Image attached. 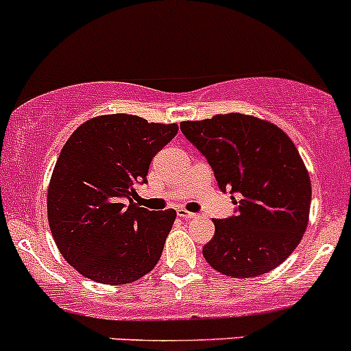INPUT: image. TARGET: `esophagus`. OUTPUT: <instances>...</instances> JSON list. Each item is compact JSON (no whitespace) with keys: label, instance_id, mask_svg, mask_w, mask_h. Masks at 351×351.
I'll return each instance as SVG.
<instances>
[{"label":"esophagus","instance_id":"obj_1","mask_svg":"<svg viewBox=\"0 0 351 351\" xmlns=\"http://www.w3.org/2000/svg\"><path fill=\"white\" fill-rule=\"evenodd\" d=\"M176 214H178V217L186 219V221H189V219H195V217H198L197 214H193V212L185 210V208H178V210H176Z\"/></svg>","mask_w":351,"mask_h":351}]
</instances>
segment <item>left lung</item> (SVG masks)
<instances>
[{"instance_id": "left-lung-1", "label": "left lung", "mask_w": 351, "mask_h": 351, "mask_svg": "<svg viewBox=\"0 0 351 351\" xmlns=\"http://www.w3.org/2000/svg\"><path fill=\"white\" fill-rule=\"evenodd\" d=\"M207 158L221 190L238 195V212L214 219V238L202 253L219 274L251 278L290 256L307 229L311 178L289 136L268 120L226 113L180 123Z\"/></svg>"}]
</instances>
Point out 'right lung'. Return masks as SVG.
I'll return each mask as SVG.
<instances>
[{"label":"right lung","mask_w":351,"mask_h":351,"mask_svg":"<svg viewBox=\"0 0 351 351\" xmlns=\"http://www.w3.org/2000/svg\"><path fill=\"white\" fill-rule=\"evenodd\" d=\"M176 132V123L110 113L66 141L49 182L47 219L58 250L83 277L123 285L156 267L176 212L146 210L132 197Z\"/></svg>","instance_id":"1"}]
</instances>
